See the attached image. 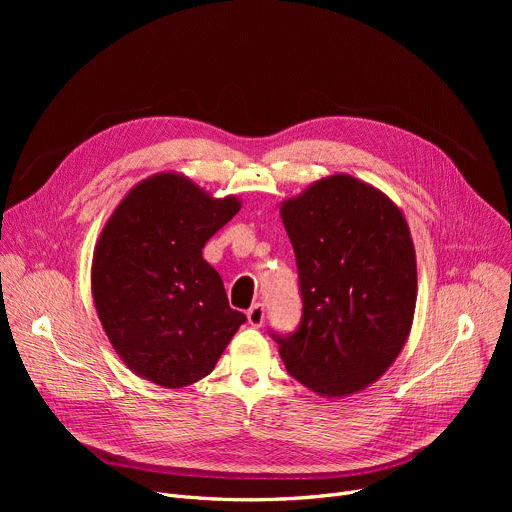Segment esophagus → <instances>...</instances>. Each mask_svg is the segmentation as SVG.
Returning <instances> with one entry per match:
<instances>
[{"label":"esophagus","mask_w":512,"mask_h":512,"mask_svg":"<svg viewBox=\"0 0 512 512\" xmlns=\"http://www.w3.org/2000/svg\"><path fill=\"white\" fill-rule=\"evenodd\" d=\"M247 319H249V324H251L253 328H261L263 321H265V307H263L261 303H255V305L247 311Z\"/></svg>","instance_id":"1"}]
</instances>
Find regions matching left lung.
<instances>
[{
	"mask_svg": "<svg viewBox=\"0 0 512 512\" xmlns=\"http://www.w3.org/2000/svg\"><path fill=\"white\" fill-rule=\"evenodd\" d=\"M299 267L303 319L274 336L294 380L344 398L380 380L411 334L417 259L398 205L355 176L332 174L280 205Z\"/></svg>",
	"mask_w": 512,
	"mask_h": 512,
	"instance_id": "left-lung-1",
	"label": "left lung"
}]
</instances>
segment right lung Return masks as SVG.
<instances>
[{
    "label": "right lung",
    "mask_w": 512,
    "mask_h": 512,
    "mask_svg": "<svg viewBox=\"0 0 512 512\" xmlns=\"http://www.w3.org/2000/svg\"><path fill=\"white\" fill-rule=\"evenodd\" d=\"M240 211L178 172L134 184L107 218L91 263L107 340L139 378L184 388L209 375L245 313L228 305L205 242Z\"/></svg>",
    "instance_id": "add662e5"
}]
</instances>
